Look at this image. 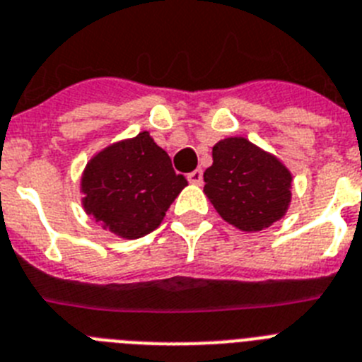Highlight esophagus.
I'll return each mask as SVG.
<instances>
[{
	"label": "esophagus",
	"mask_w": 362,
	"mask_h": 362,
	"mask_svg": "<svg viewBox=\"0 0 362 362\" xmlns=\"http://www.w3.org/2000/svg\"><path fill=\"white\" fill-rule=\"evenodd\" d=\"M187 180H189V184H193V186H200V184H202V169H195L193 173H189V175H187Z\"/></svg>",
	"instance_id": "esophagus-1"
}]
</instances>
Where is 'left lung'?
Wrapping results in <instances>:
<instances>
[{
    "label": "left lung",
    "mask_w": 362,
    "mask_h": 362,
    "mask_svg": "<svg viewBox=\"0 0 362 362\" xmlns=\"http://www.w3.org/2000/svg\"><path fill=\"white\" fill-rule=\"evenodd\" d=\"M204 173V195L217 214L241 232H261L285 217L293 173L279 158L243 136L214 145Z\"/></svg>",
    "instance_id": "8db88e82"
}]
</instances>
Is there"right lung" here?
I'll use <instances>...</instances> for the list:
<instances>
[{"mask_svg":"<svg viewBox=\"0 0 362 362\" xmlns=\"http://www.w3.org/2000/svg\"><path fill=\"white\" fill-rule=\"evenodd\" d=\"M186 186L147 130L101 148L81 176L86 215L123 239L154 232Z\"/></svg>","mask_w":362,"mask_h":362,"instance_id":"obj_1","label":"right lung"}]
</instances>
